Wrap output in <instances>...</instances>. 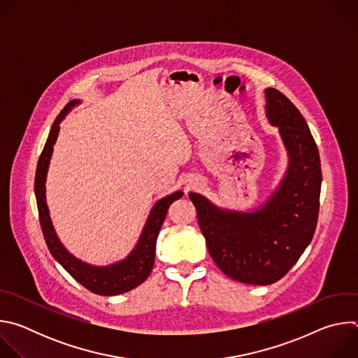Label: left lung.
Here are the masks:
<instances>
[{
    "instance_id": "obj_1",
    "label": "left lung",
    "mask_w": 358,
    "mask_h": 358,
    "mask_svg": "<svg viewBox=\"0 0 358 358\" xmlns=\"http://www.w3.org/2000/svg\"><path fill=\"white\" fill-rule=\"evenodd\" d=\"M265 93L266 116L279 127L289 155L279 188L255 213L220 210L189 192L217 266L234 280L261 286L282 279L310 243L322 187L320 156L308 123L282 92L268 87Z\"/></svg>"
}]
</instances>
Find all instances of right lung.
Returning <instances> with one entry per match:
<instances>
[{
    "instance_id": "obj_1",
    "label": "right lung",
    "mask_w": 358,
    "mask_h": 358,
    "mask_svg": "<svg viewBox=\"0 0 358 358\" xmlns=\"http://www.w3.org/2000/svg\"><path fill=\"white\" fill-rule=\"evenodd\" d=\"M76 103H79V100L69 101V103L64 108V110L58 115L57 120L52 124V129H50L45 147L38 160V167L35 174V195H36V206L39 213V222H41L42 234L49 252L52 253V257L64 266V269L76 282H79L82 286H85L87 290L96 294L115 296V294L126 293L134 289L136 286L141 285L151 273V269L155 266L157 235L166 220L170 206L176 199L182 196V192L177 191L160 199L156 203L147 220V224L143 229V234L140 236L137 246L130 253V257L126 258L124 261L110 266L97 268V266H90L87 264H83L82 261L72 257V255L59 242L54 231L52 222H50L48 207H46V198H45V180H46L49 160H50V156H52L54 144L59 133V123L62 122L68 110Z\"/></svg>"
}]
</instances>
